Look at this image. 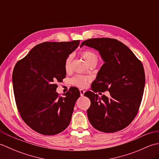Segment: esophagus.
<instances>
[{
	"label": "esophagus",
	"mask_w": 159,
	"mask_h": 159,
	"mask_svg": "<svg viewBox=\"0 0 159 159\" xmlns=\"http://www.w3.org/2000/svg\"><path fill=\"white\" fill-rule=\"evenodd\" d=\"M85 91L84 89H80V96H84V93H85Z\"/></svg>",
	"instance_id": "esophagus-1"
}]
</instances>
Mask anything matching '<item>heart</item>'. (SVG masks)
<instances>
[{
  "mask_svg": "<svg viewBox=\"0 0 159 159\" xmlns=\"http://www.w3.org/2000/svg\"><path fill=\"white\" fill-rule=\"evenodd\" d=\"M83 59L88 65L91 64H97L98 62V56L97 55L96 52L89 49H85L80 52ZM72 55H70L67 57V58L64 62V68L67 72H70L72 68ZM90 79L88 76H83V75H76L71 79V83L72 85H75L79 87H85L88 84Z\"/></svg>",
  "mask_w": 159,
  "mask_h": 159,
  "instance_id": "1",
  "label": "heart"
}]
</instances>
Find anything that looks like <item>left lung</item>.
I'll use <instances>...</instances> for the list:
<instances>
[{"label": "left lung", "mask_w": 159, "mask_h": 159, "mask_svg": "<svg viewBox=\"0 0 159 159\" xmlns=\"http://www.w3.org/2000/svg\"><path fill=\"white\" fill-rule=\"evenodd\" d=\"M84 45L99 51L105 62L92 83L93 92L84 94L91 101L87 109L89 122L104 133L122 130L136 117L142 100L145 87L142 63L116 39H89L83 42L80 47ZM106 90L110 93L109 98L95 93Z\"/></svg>", "instance_id": "obj_1"}]
</instances>
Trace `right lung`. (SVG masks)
<instances>
[{"mask_svg": "<svg viewBox=\"0 0 159 159\" xmlns=\"http://www.w3.org/2000/svg\"><path fill=\"white\" fill-rule=\"evenodd\" d=\"M79 40L43 42L16 63L12 81L17 109L23 121L43 135H55L68 126L80 96L75 87L60 96L57 82L66 75L64 62Z\"/></svg>", "mask_w": 159, "mask_h": 159, "instance_id": "obj_1", "label": "right lung"}]
</instances>
